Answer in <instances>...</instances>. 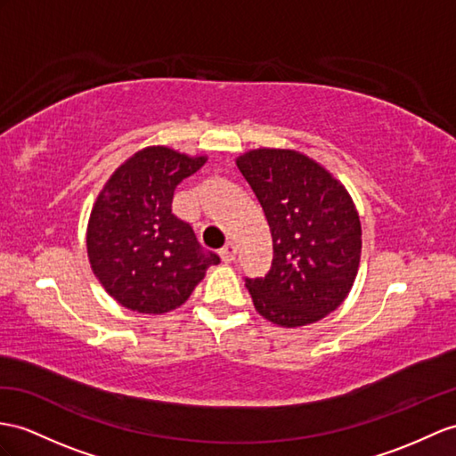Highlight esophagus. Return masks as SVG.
<instances>
[{
    "instance_id": "obj_1",
    "label": "esophagus",
    "mask_w": 456,
    "mask_h": 456,
    "mask_svg": "<svg viewBox=\"0 0 456 456\" xmlns=\"http://www.w3.org/2000/svg\"><path fill=\"white\" fill-rule=\"evenodd\" d=\"M236 251H238V249H236V243H234V241H228L226 246L220 249L222 261H224V263H232V261H234V259H236Z\"/></svg>"
}]
</instances>
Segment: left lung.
<instances>
[{"label": "left lung", "instance_id": "left-lung-1", "mask_svg": "<svg viewBox=\"0 0 456 456\" xmlns=\"http://www.w3.org/2000/svg\"><path fill=\"white\" fill-rule=\"evenodd\" d=\"M273 234L265 279L246 281L257 314L294 329L315 323L346 299L362 255V222L346 187L294 149H251L236 159Z\"/></svg>", "mask_w": 456, "mask_h": 456}]
</instances>
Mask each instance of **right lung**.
Here are the masks:
<instances>
[{
  "instance_id": "add662e5",
  "label": "right lung",
  "mask_w": 456,
  "mask_h": 456,
  "mask_svg": "<svg viewBox=\"0 0 456 456\" xmlns=\"http://www.w3.org/2000/svg\"><path fill=\"white\" fill-rule=\"evenodd\" d=\"M207 159L152 144L116 168L98 193L86 226L88 263L119 305L168 314L191 296L210 265L220 263L172 213L175 185Z\"/></svg>"
}]
</instances>
